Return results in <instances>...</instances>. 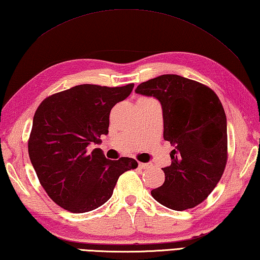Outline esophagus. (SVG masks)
Returning <instances> with one entry per match:
<instances>
[{"instance_id":"esophagus-1","label":"esophagus","mask_w":260,"mask_h":260,"mask_svg":"<svg viewBox=\"0 0 260 260\" xmlns=\"http://www.w3.org/2000/svg\"><path fill=\"white\" fill-rule=\"evenodd\" d=\"M149 167H152V163H139V168L142 169H147Z\"/></svg>"}]
</instances>
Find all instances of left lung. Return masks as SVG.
I'll return each instance as SVG.
<instances>
[{"label":"left lung","mask_w":260,"mask_h":260,"mask_svg":"<svg viewBox=\"0 0 260 260\" xmlns=\"http://www.w3.org/2000/svg\"><path fill=\"white\" fill-rule=\"evenodd\" d=\"M136 92L156 98L163 111V138L175 148L166 180L151 194L172 210L194 208L206 200L224 174L227 121L218 95L207 85L166 74L140 83Z\"/></svg>","instance_id":"1"}]
</instances>
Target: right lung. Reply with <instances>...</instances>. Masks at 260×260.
Masks as SVG:
<instances>
[{
    "instance_id": "obj_1",
    "label": "right lung",
    "mask_w": 260,
    "mask_h": 260,
    "mask_svg": "<svg viewBox=\"0 0 260 260\" xmlns=\"http://www.w3.org/2000/svg\"><path fill=\"white\" fill-rule=\"evenodd\" d=\"M134 86L76 85L49 95L36 109L29 158L42 187L59 207L74 213L94 210L111 199L118 177L138 167L134 158L112 161L102 149L86 151L108 134L111 109L129 97Z\"/></svg>"
}]
</instances>
